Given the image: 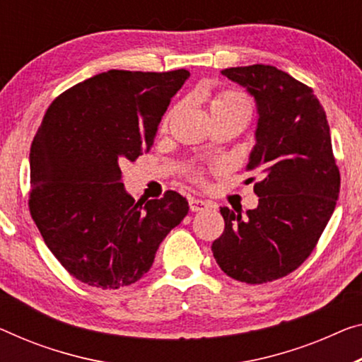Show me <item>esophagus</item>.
<instances>
[{"instance_id": "1", "label": "esophagus", "mask_w": 362, "mask_h": 362, "mask_svg": "<svg viewBox=\"0 0 362 362\" xmlns=\"http://www.w3.org/2000/svg\"><path fill=\"white\" fill-rule=\"evenodd\" d=\"M187 202H189V209H191L192 212H202V210L210 207L209 202H205V200H202V199H196V197H189Z\"/></svg>"}]
</instances>
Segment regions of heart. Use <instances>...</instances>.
I'll return each instance as SVG.
<instances>
[{
  "instance_id": "heart-1",
  "label": "heart",
  "mask_w": 362,
  "mask_h": 362,
  "mask_svg": "<svg viewBox=\"0 0 362 362\" xmlns=\"http://www.w3.org/2000/svg\"><path fill=\"white\" fill-rule=\"evenodd\" d=\"M177 108L170 110L168 113L165 115L162 121V131L168 129V126L173 119ZM210 113H212L214 118H218V116H228V115H243L249 118V113H251V105H249V100L243 95L241 92L236 90H221L214 97L212 103H210ZM186 177L194 185L204 186L205 185V173L200 166H189L186 170Z\"/></svg>"
}]
</instances>
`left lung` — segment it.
<instances>
[{
	"instance_id": "1",
	"label": "left lung",
	"mask_w": 362,
	"mask_h": 362,
	"mask_svg": "<svg viewBox=\"0 0 362 362\" xmlns=\"http://www.w3.org/2000/svg\"><path fill=\"white\" fill-rule=\"evenodd\" d=\"M221 74L247 87L257 102V144L246 170L262 180L254 185L257 209L247 216L220 209L225 230L212 251L228 276L260 285L290 275L314 251L335 210L340 170L313 88L270 64Z\"/></svg>"
}]
</instances>
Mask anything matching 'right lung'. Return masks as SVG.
<instances>
[{
	"mask_svg": "<svg viewBox=\"0 0 362 362\" xmlns=\"http://www.w3.org/2000/svg\"><path fill=\"white\" fill-rule=\"evenodd\" d=\"M186 69H111L53 100L30 147L29 210L43 241L76 280L102 290L136 283L187 215L176 191L136 202L119 163L153 146Z\"/></svg>",
	"mask_w": 362,
	"mask_h": 362,
	"instance_id": "right-lung-1",
	"label": "right lung"
}]
</instances>
